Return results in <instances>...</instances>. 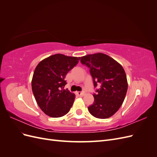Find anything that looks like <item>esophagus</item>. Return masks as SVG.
<instances>
[{
  "instance_id": "1",
  "label": "esophagus",
  "mask_w": 157,
  "mask_h": 157,
  "mask_svg": "<svg viewBox=\"0 0 157 157\" xmlns=\"http://www.w3.org/2000/svg\"><path fill=\"white\" fill-rule=\"evenodd\" d=\"M75 94L78 96H83L84 95V92H76Z\"/></svg>"
}]
</instances>
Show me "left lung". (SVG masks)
I'll return each mask as SVG.
<instances>
[{"label": "left lung", "mask_w": 157, "mask_h": 157, "mask_svg": "<svg viewBox=\"0 0 157 157\" xmlns=\"http://www.w3.org/2000/svg\"><path fill=\"white\" fill-rule=\"evenodd\" d=\"M80 62L90 69L94 88L100 85L93 94V104L88 107L90 113L101 119L111 117L122 105L127 92L124 69L117 61L102 53L81 57Z\"/></svg>", "instance_id": "1"}]
</instances>
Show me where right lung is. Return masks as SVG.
I'll return each mask as SVG.
<instances>
[{
    "label": "right lung",
    "instance_id": "right-lung-1",
    "mask_svg": "<svg viewBox=\"0 0 157 157\" xmlns=\"http://www.w3.org/2000/svg\"><path fill=\"white\" fill-rule=\"evenodd\" d=\"M80 58L58 54L37 65L32 78V90L37 104L46 115L58 118L69 111L75 95L63 89L67 84L65 78Z\"/></svg>",
    "mask_w": 157,
    "mask_h": 157
}]
</instances>
